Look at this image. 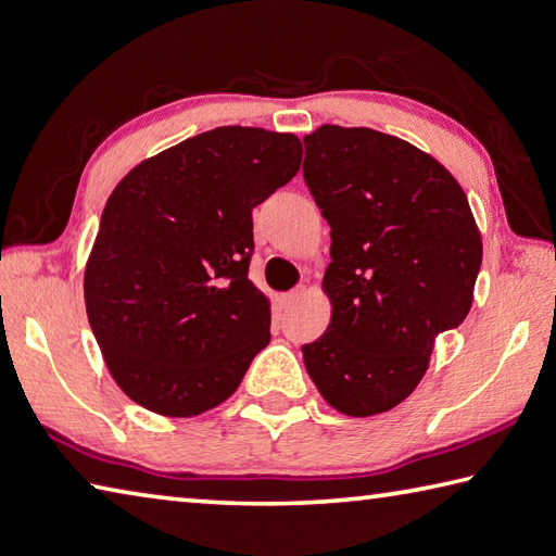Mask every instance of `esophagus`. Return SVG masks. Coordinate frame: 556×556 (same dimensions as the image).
I'll return each instance as SVG.
<instances>
[{
    "mask_svg": "<svg viewBox=\"0 0 556 556\" xmlns=\"http://www.w3.org/2000/svg\"><path fill=\"white\" fill-rule=\"evenodd\" d=\"M302 295H305V288H295V290H290V292H282V295L278 298L280 307H282V309L292 307V305H295V302H298Z\"/></svg>",
    "mask_w": 556,
    "mask_h": 556,
    "instance_id": "34e87169",
    "label": "esophagus"
}]
</instances>
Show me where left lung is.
<instances>
[{
    "mask_svg": "<svg viewBox=\"0 0 556 556\" xmlns=\"http://www.w3.org/2000/svg\"><path fill=\"white\" fill-rule=\"evenodd\" d=\"M302 142L305 184L331 227V321L302 358L337 412L384 414L421 382L438 333L465 321L481 235L463 186L414 144L341 125Z\"/></svg>",
    "mask_w": 556,
    "mask_h": 556,
    "instance_id": "left-lung-1",
    "label": "left lung"
}]
</instances>
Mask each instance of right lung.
I'll return each instance as SVG.
<instances>
[{"label":"right lung","instance_id":"obj_1","mask_svg":"<svg viewBox=\"0 0 556 556\" xmlns=\"http://www.w3.org/2000/svg\"><path fill=\"white\" fill-rule=\"evenodd\" d=\"M292 132L225 125L150 156L113 188L84 302L113 380L154 414L223 404L270 341L249 280L251 211L300 172Z\"/></svg>","mask_w":556,"mask_h":556}]
</instances>
